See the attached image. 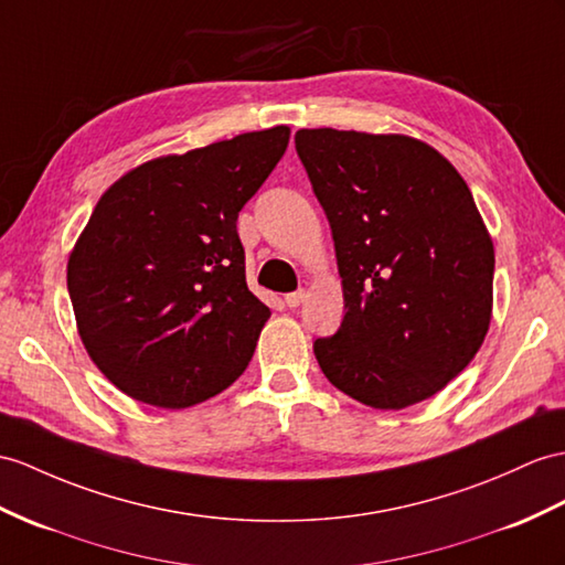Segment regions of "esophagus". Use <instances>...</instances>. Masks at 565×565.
Here are the masks:
<instances>
[{
	"label": "esophagus",
	"mask_w": 565,
	"mask_h": 565,
	"mask_svg": "<svg viewBox=\"0 0 565 565\" xmlns=\"http://www.w3.org/2000/svg\"><path fill=\"white\" fill-rule=\"evenodd\" d=\"M307 299V292L305 290H297V292H290V295H285V305L290 307V309H297L301 301Z\"/></svg>",
	"instance_id": "1"
}]
</instances>
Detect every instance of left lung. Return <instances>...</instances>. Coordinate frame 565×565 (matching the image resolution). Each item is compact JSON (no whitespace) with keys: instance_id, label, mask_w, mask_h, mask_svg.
I'll list each match as a JSON object with an SVG mask.
<instances>
[{"instance_id":"left-lung-1","label":"left lung","mask_w":565,"mask_h":565,"mask_svg":"<svg viewBox=\"0 0 565 565\" xmlns=\"http://www.w3.org/2000/svg\"><path fill=\"white\" fill-rule=\"evenodd\" d=\"M297 156L330 223L345 319L313 354L376 409L436 395L491 321L493 244L452 164L409 136L299 129Z\"/></svg>"}]
</instances>
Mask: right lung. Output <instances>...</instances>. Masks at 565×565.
I'll return each instance as SVG.
<instances>
[{
	"mask_svg": "<svg viewBox=\"0 0 565 565\" xmlns=\"http://www.w3.org/2000/svg\"><path fill=\"white\" fill-rule=\"evenodd\" d=\"M290 129L150 160L95 205L66 266L78 335L134 401L199 405L249 366L270 309L246 287L237 217Z\"/></svg>",
	"mask_w": 565,
	"mask_h": 565,
	"instance_id": "1",
	"label": "right lung"
}]
</instances>
